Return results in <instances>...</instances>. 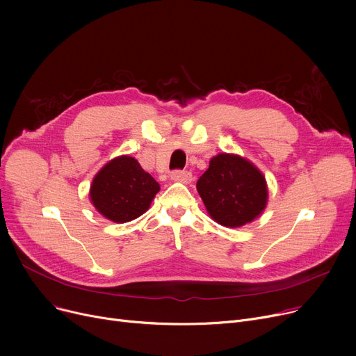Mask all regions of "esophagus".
<instances>
[{
  "instance_id": "34e87169",
  "label": "esophagus",
  "mask_w": 356,
  "mask_h": 356,
  "mask_svg": "<svg viewBox=\"0 0 356 356\" xmlns=\"http://www.w3.org/2000/svg\"><path fill=\"white\" fill-rule=\"evenodd\" d=\"M170 177H172V180L181 181V183L192 181V173L188 170H175V172H172Z\"/></svg>"
}]
</instances>
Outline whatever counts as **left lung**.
Returning <instances> with one entry per match:
<instances>
[{
    "label": "left lung",
    "instance_id": "left-lung-1",
    "mask_svg": "<svg viewBox=\"0 0 356 356\" xmlns=\"http://www.w3.org/2000/svg\"><path fill=\"white\" fill-rule=\"evenodd\" d=\"M196 188L209 215L228 228L254 220L267 204L266 177L254 164L234 154L213 157Z\"/></svg>",
    "mask_w": 356,
    "mask_h": 356
}]
</instances>
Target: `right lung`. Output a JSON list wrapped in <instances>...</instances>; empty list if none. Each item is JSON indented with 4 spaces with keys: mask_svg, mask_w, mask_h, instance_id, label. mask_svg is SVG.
I'll return each mask as SVG.
<instances>
[{
    "mask_svg": "<svg viewBox=\"0 0 356 356\" xmlns=\"http://www.w3.org/2000/svg\"><path fill=\"white\" fill-rule=\"evenodd\" d=\"M160 191L159 183L128 156L111 160L90 186L93 207L105 218L124 223L141 216Z\"/></svg>",
    "mask_w": 356,
    "mask_h": 356,
    "instance_id": "right-lung-1",
    "label": "right lung"
}]
</instances>
